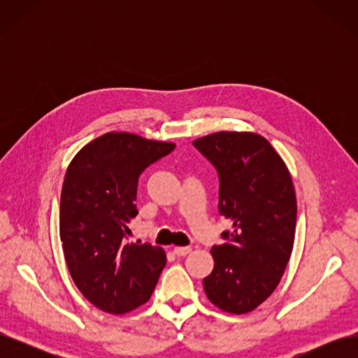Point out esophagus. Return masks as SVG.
Masks as SVG:
<instances>
[{"label":"esophagus","mask_w":358,"mask_h":358,"mask_svg":"<svg viewBox=\"0 0 358 358\" xmlns=\"http://www.w3.org/2000/svg\"><path fill=\"white\" fill-rule=\"evenodd\" d=\"M173 252H175L178 257H185L187 254L191 252V248L189 246H176L173 249Z\"/></svg>","instance_id":"34e87169"}]
</instances>
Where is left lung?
I'll use <instances>...</instances> for the list:
<instances>
[{
    "mask_svg": "<svg viewBox=\"0 0 358 358\" xmlns=\"http://www.w3.org/2000/svg\"><path fill=\"white\" fill-rule=\"evenodd\" d=\"M218 170L220 213L233 224L227 243L213 246L203 279L210 303L242 315L257 309L280 282L294 246L297 200L289 170L267 138L218 131L194 140Z\"/></svg>",
    "mask_w": 358,
    "mask_h": 358,
    "instance_id": "8db88e82",
    "label": "left lung"
}]
</instances>
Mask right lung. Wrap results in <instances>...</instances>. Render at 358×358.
<instances>
[{"mask_svg": "<svg viewBox=\"0 0 358 358\" xmlns=\"http://www.w3.org/2000/svg\"><path fill=\"white\" fill-rule=\"evenodd\" d=\"M175 143L110 131L85 145L64 178L59 237L73 282L99 308L124 315L150 299L167 258L150 243H127L138 210V176Z\"/></svg>", "mask_w": 358, "mask_h": 358, "instance_id": "obj_1", "label": "right lung"}]
</instances>
